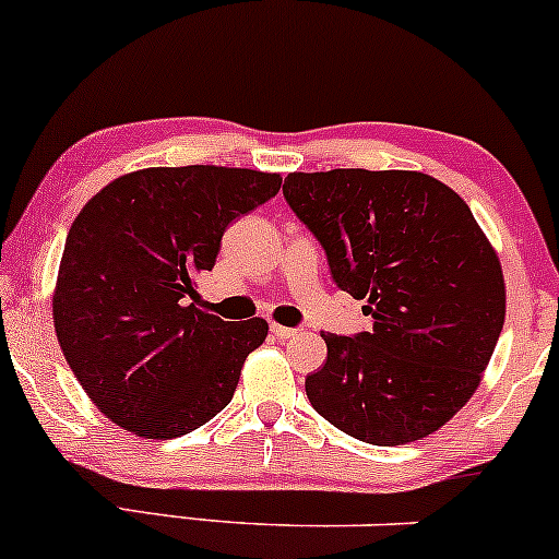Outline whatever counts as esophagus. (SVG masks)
<instances>
[{"mask_svg": "<svg viewBox=\"0 0 559 559\" xmlns=\"http://www.w3.org/2000/svg\"><path fill=\"white\" fill-rule=\"evenodd\" d=\"M270 331H273L275 336H278V340H292V336H297L299 331L302 329H292V326H278V323H273V326H270Z\"/></svg>", "mask_w": 559, "mask_h": 559, "instance_id": "34e87169", "label": "esophagus"}]
</instances>
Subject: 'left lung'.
Instances as JSON below:
<instances>
[{
  "mask_svg": "<svg viewBox=\"0 0 559 559\" xmlns=\"http://www.w3.org/2000/svg\"><path fill=\"white\" fill-rule=\"evenodd\" d=\"M284 199L371 316V331L321 334L312 408L371 445L432 435L477 390L504 326V275L469 206L403 169L294 171Z\"/></svg>",
  "mask_w": 559,
  "mask_h": 559,
  "instance_id": "obj_1",
  "label": "left lung"
}]
</instances>
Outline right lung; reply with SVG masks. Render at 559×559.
<instances>
[{
    "label": "right lung",
    "instance_id": "1",
    "mask_svg": "<svg viewBox=\"0 0 559 559\" xmlns=\"http://www.w3.org/2000/svg\"><path fill=\"white\" fill-rule=\"evenodd\" d=\"M278 188V175L254 169L153 167L84 204L66 238L52 318L73 377L110 421L169 440L228 406L267 323L212 316L195 281L214 267L233 219Z\"/></svg>",
    "mask_w": 559,
    "mask_h": 559
}]
</instances>
